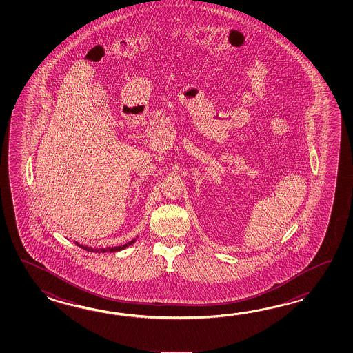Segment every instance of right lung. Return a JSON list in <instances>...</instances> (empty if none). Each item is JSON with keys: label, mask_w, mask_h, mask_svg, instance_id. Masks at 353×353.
Returning <instances> with one entry per match:
<instances>
[{"label": "right lung", "mask_w": 353, "mask_h": 353, "mask_svg": "<svg viewBox=\"0 0 353 353\" xmlns=\"http://www.w3.org/2000/svg\"><path fill=\"white\" fill-rule=\"evenodd\" d=\"M136 239H134L132 241H130V242H128V243H125V245H122V246H116V248H88V246H85V245H79L78 242H74L75 245L77 246H79V248H83V250H85V251H90V252H116V251H121V250H123V248H128V246H131L134 242H135Z\"/></svg>", "instance_id": "1"}]
</instances>
